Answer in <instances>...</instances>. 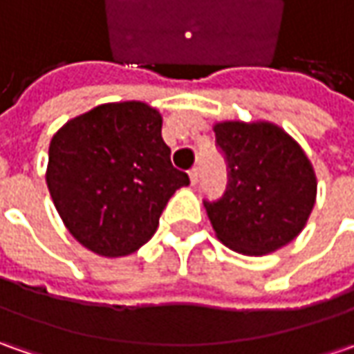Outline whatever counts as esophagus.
I'll list each match as a JSON object with an SVG mask.
<instances>
[{"label":"esophagus","mask_w":354,"mask_h":354,"mask_svg":"<svg viewBox=\"0 0 354 354\" xmlns=\"http://www.w3.org/2000/svg\"><path fill=\"white\" fill-rule=\"evenodd\" d=\"M198 175H201V173H198V167H193V169L189 171V177H191V183H193V185H197V183H198Z\"/></svg>","instance_id":"1"}]
</instances>
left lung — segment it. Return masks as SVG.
Here are the masks:
<instances>
[{"label":"left lung","instance_id":"obj_1","mask_svg":"<svg viewBox=\"0 0 354 354\" xmlns=\"http://www.w3.org/2000/svg\"><path fill=\"white\" fill-rule=\"evenodd\" d=\"M228 183L223 197L205 198L211 225L228 248L262 256L301 232L315 205L317 181L304 149L274 124L214 126Z\"/></svg>","mask_w":354,"mask_h":354}]
</instances>
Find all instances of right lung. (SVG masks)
Masks as SVG:
<instances>
[{"mask_svg": "<svg viewBox=\"0 0 354 354\" xmlns=\"http://www.w3.org/2000/svg\"><path fill=\"white\" fill-rule=\"evenodd\" d=\"M189 185L143 102L96 106L48 145L47 187L68 232L100 256H126L156 234L173 193Z\"/></svg>", "mask_w": 354, "mask_h": 354, "instance_id": "1", "label": "right lung"}]
</instances>
